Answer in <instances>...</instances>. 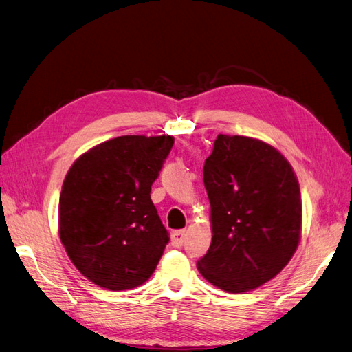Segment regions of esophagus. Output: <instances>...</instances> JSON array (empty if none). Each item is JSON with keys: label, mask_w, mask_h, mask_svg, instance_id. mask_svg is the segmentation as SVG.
Wrapping results in <instances>:
<instances>
[{"label": "esophagus", "mask_w": 352, "mask_h": 352, "mask_svg": "<svg viewBox=\"0 0 352 352\" xmlns=\"http://www.w3.org/2000/svg\"><path fill=\"white\" fill-rule=\"evenodd\" d=\"M184 238H186V230H174L173 233H170V244L177 248L182 247L184 242Z\"/></svg>", "instance_id": "obj_1"}]
</instances>
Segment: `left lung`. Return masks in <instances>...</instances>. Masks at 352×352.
I'll return each instance as SVG.
<instances>
[{
	"instance_id": "8db88e82",
	"label": "left lung",
	"mask_w": 352,
	"mask_h": 352,
	"mask_svg": "<svg viewBox=\"0 0 352 352\" xmlns=\"http://www.w3.org/2000/svg\"><path fill=\"white\" fill-rule=\"evenodd\" d=\"M204 184L212 241L197 270L228 293L254 290L281 272L300 242L294 170L270 144L220 133L205 160Z\"/></svg>"
}]
</instances>
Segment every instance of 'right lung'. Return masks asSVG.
I'll use <instances>...</instances> for the list:
<instances>
[{
  "label": "right lung",
  "instance_id": "1",
  "mask_svg": "<svg viewBox=\"0 0 352 352\" xmlns=\"http://www.w3.org/2000/svg\"><path fill=\"white\" fill-rule=\"evenodd\" d=\"M173 146L170 135H124L98 144L69 168L59 236L89 281L131 290L155 272L169 236L150 192Z\"/></svg>",
  "mask_w": 352,
  "mask_h": 352
}]
</instances>
